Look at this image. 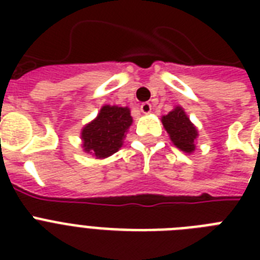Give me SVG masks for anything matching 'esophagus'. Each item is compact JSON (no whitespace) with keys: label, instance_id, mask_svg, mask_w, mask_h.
Instances as JSON below:
<instances>
[{"label":"esophagus","instance_id":"esophagus-1","mask_svg":"<svg viewBox=\"0 0 260 260\" xmlns=\"http://www.w3.org/2000/svg\"><path fill=\"white\" fill-rule=\"evenodd\" d=\"M151 109H152V106H151L150 102H143L142 105H140V110H142L143 113H150Z\"/></svg>","mask_w":260,"mask_h":260}]
</instances>
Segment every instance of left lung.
I'll list each match as a JSON object with an SVG mask.
<instances>
[{
    "label": "left lung",
    "instance_id": "8db88e82",
    "mask_svg": "<svg viewBox=\"0 0 260 260\" xmlns=\"http://www.w3.org/2000/svg\"><path fill=\"white\" fill-rule=\"evenodd\" d=\"M162 121L174 144L185 152H193L197 129L190 122L182 108L178 106L167 116H163Z\"/></svg>",
    "mask_w": 260,
    "mask_h": 260
}]
</instances>
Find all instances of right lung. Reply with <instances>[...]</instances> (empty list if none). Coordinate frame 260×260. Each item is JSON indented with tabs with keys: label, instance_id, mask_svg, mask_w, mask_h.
Wrapping results in <instances>:
<instances>
[{
	"label": "right lung",
	"instance_id": "1",
	"mask_svg": "<svg viewBox=\"0 0 260 260\" xmlns=\"http://www.w3.org/2000/svg\"><path fill=\"white\" fill-rule=\"evenodd\" d=\"M132 124L129 109L105 105L93 122L82 131L83 148L97 158H106L121 147L122 138Z\"/></svg>",
	"mask_w": 260,
	"mask_h": 260
}]
</instances>
